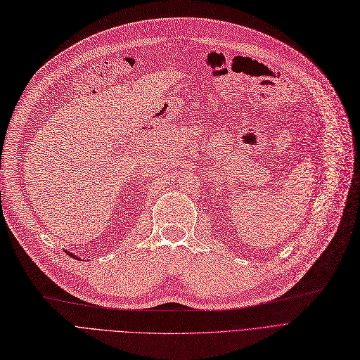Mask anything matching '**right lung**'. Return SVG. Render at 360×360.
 Here are the masks:
<instances>
[{"mask_svg":"<svg viewBox=\"0 0 360 360\" xmlns=\"http://www.w3.org/2000/svg\"><path fill=\"white\" fill-rule=\"evenodd\" d=\"M70 255H71V254H70ZM71 257H72V255H71ZM74 258H77V257H74Z\"/></svg>","mask_w":360,"mask_h":360,"instance_id":"add662e5","label":"right lung"}]
</instances>
